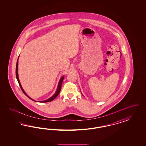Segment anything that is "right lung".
<instances>
[{"mask_svg":"<svg viewBox=\"0 0 146 146\" xmlns=\"http://www.w3.org/2000/svg\"><path fill=\"white\" fill-rule=\"evenodd\" d=\"M19 57H18L17 62V65H16V72H15V73H16V77H17V80H18V83H19V86H20V88H21V90H22V91L23 92V93L25 94V95L27 97H28V98H30V99L32 101H35V102H36V101H35L34 100L32 99V98H31V97H29V96H28L27 95L26 93H25V92L24 91V90H23V88H22V86H21V84H20V80H19V76H18V59H19ZM64 76H62V78H61V79H60V80H59V84H58V86L57 90H56V92L55 94L53 95V96H52V97H51L50 98H49V99H48V100H45V101H39L38 102H40V103H45V102H51V101H53L54 99H55L56 97H57L58 95H59V94L60 92L61 88H62V81H63V80H64Z\"/></svg>","mask_w":146,"mask_h":146,"instance_id":"obj_1","label":"right lung"}]
</instances>
